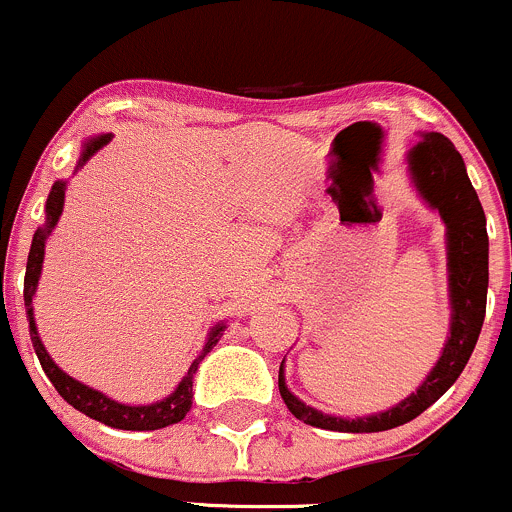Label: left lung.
<instances>
[{"instance_id": "left-lung-1", "label": "left lung", "mask_w": 512, "mask_h": 512, "mask_svg": "<svg viewBox=\"0 0 512 512\" xmlns=\"http://www.w3.org/2000/svg\"><path fill=\"white\" fill-rule=\"evenodd\" d=\"M408 171L423 201L435 209L448 229V291L450 336L443 353L416 393L398 406L366 418L328 416L298 401L286 388L283 363L278 368V391L298 421L338 433H376L391 430L421 416L463 373L485 318L488 298V231L478 194L465 174L463 156L448 136L430 131L408 151Z\"/></svg>"}]
</instances>
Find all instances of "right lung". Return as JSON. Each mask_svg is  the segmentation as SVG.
<instances>
[{
  "instance_id": "right-lung-1",
  "label": "right lung",
  "mask_w": 512,
  "mask_h": 512,
  "mask_svg": "<svg viewBox=\"0 0 512 512\" xmlns=\"http://www.w3.org/2000/svg\"><path fill=\"white\" fill-rule=\"evenodd\" d=\"M111 134H101L94 136V139H86L84 141V149L82 156L77 161V169H82L86 161L96 154L104 144H109ZM64 189H67V181H54L52 191H49V199H47V224L42 229L34 231V239H32V249H29V261H27V276H24V306H27V316H29V333H32V343H34V351H37L39 363H42L44 373H47L49 381L54 383V388L59 391V396L69 403V406L77 408L79 413L84 416L94 418V421L104 423V426L111 428H119V430H159L171 426V423H179L184 421L186 413L191 411V383H194V373L199 368V363L204 361L206 353L219 343L221 333H224V323L211 328L209 338H206V346L201 351V356L191 363L189 373L181 378L179 388L171 393L169 398L164 401H156L151 406H124L119 401H111L109 396L104 393L94 391V388L84 386V383L74 381L72 376L62 371L57 363L52 361V356L47 353L44 348L42 338L37 333V323H34V306H32V298L37 293V283H39V273H42V263H44V244H47V236L52 234V229L57 226L59 216H62L64 209Z\"/></svg>"
}]
</instances>
